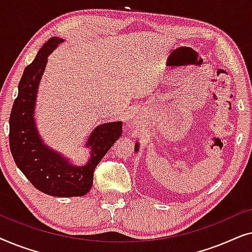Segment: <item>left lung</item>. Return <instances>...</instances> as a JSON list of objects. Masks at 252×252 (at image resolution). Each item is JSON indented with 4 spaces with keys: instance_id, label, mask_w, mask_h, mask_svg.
Instances as JSON below:
<instances>
[{
    "instance_id": "left-lung-1",
    "label": "left lung",
    "mask_w": 252,
    "mask_h": 252,
    "mask_svg": "<svg viewBox=\"0 0 252 252\" xmlns=\"http://www.w3.org/2000/svg\"><path fill=\"white\" fill-rule=\"evenodd\" d=\"M139 148H140V146H139V143H135V148H134V151H136V153H137V151H139Z\"/></svg>"
}]
</instances>
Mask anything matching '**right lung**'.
Instances as JSON below:
<instances>
[{"mask_svg":"<svg viewBox=\"0 0 252 252\" xmlns=\"http://www.w3.org/2000/svg\"><path fill=\"white\" fill-rule=\"evenodd\" d=\"M62 42V37H50L24 71L10 115L9 142L16 165L34 187L55 197H74L91 190L95 167L122 135L123 123H104L93 129L85 144L91 155L82 166L43 142L34 118L36 96L48 57Z\"/></svg>","mask_w":252,"mask_h":252,"instance_id":"right-lung-1","label":"right lung"}]
</instances>
